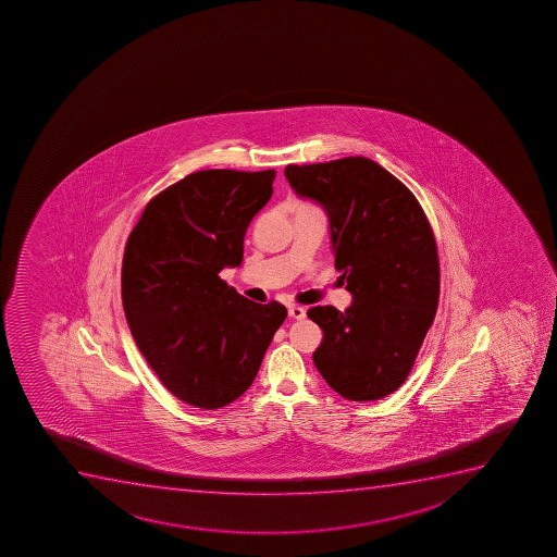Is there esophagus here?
I'll return each instance as SVG.
<instances>
[{"mask_svg":"<svg viewBox=\"0 0 557 557\" xmlns=\"http://www.w3.org/2000/svg\"><path fill=\"white\" fill-rule=\"evenodd\" d=\"M288 315H290L293 320H305L307 310H305L304 307H299V305H288Z\"/></svg>","mask_w":557,"mask_h":557,"instance_id":"esophagus-1","label":"esophagus"}]
</instances>
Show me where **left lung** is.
Wrapping results in <instances>:
<instances>
[{
  "instance_id": "left-lung-1",
  "label": "left lung",
  "mask_w": 557,
  "mask_h": 557,
  "mask_svg": "<svg viewBox=\"0 0 557 557\" xmlns=\"http://www.w3.org/2000/svg\"><path fill=\"white\" fill-rule=\"evenodd\" d=\"M290 187L323 205L336 270L352 305L307 310L323 331V380L350 401H375L405 383L440 304L434 232L418 199L375 161L288 165Z\"/></svg>"
}]
</instances>
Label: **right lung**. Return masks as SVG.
<instances>
[{"mask_svg": "<svg viewBox=\"0 0 557 557\" xmlns=\"http://www.w3.org/2000/svg\"><path fill=\"white\" fill-rule=\"evenodd\" d=\"M275 171H198L150 199L122 264L123 310L134 342L166 391L205 410L252 385L275 331L277 301L253 304L220 277L243 259L253 215Z\"/></svg>", "mask_w": 557, "mask_h": 557, "instance_id": "right-lung-1", "label": "right lung"}]
</instances>
